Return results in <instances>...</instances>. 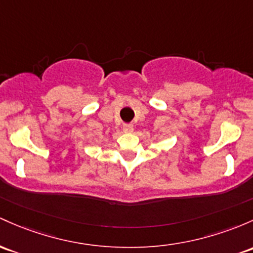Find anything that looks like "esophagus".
Masks as SVG:
<instances>
[{"label": "esophagus", "instance_id": "1", "mask_svg": "<svg viewBox=\"0 0 253 253\" xmlns=\"http://www.w3.org/2000/svg\"><path fill=\"white\" fill-rule=\"evenodd\" d=\"M125 133H132L133 132V126L131 124H125L124 127H122Z\"/></svg>", "mask_w": 253, "mask_h": 253}]
</instances>
